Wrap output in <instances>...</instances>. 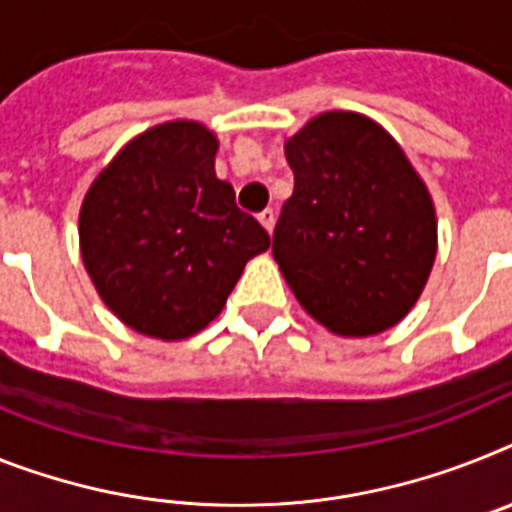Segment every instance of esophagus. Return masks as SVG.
Masks as SVG:
<instances>
[{
	"label": "esophagus",
	"mask_w": 512,
	"mask_h": 512,
	"mask_svg": "<svg viewBox=\"0 0 512 512\" xmlns=\"http://www.w3.org/2000/svg\"><path fill=\"white\" fill-rule=\"evenodd\" d=\"M257 221L263 223L265 231H268V234H270V231H273V226H276V213H273V210H270V208L263 210V213L257 216Z\"/></svg>",
	"instance_id": "obj_1"
}]
</instances>
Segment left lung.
Listing matches in <instances>:
<instances>
[{
  "mask_svg": "<svg viewBox=\"0 0 512 512\" xmlns=\"http://www.w3.org/2000/svg\"><path fill=\"white\" fill-rule=\"evenodd\" d=\"M294 195L273 257L312 320L336 336L393 328L419 302L437 257L435 203L385 127L322 111L286 143Z\"/></svg>",
  "mask_w": 512,
  "mask_h": 512,
  "instance_id": "8db88e82",
  "label": "left lung"
}]
</instances>
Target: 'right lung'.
I'll return each instance as SVG.
<instances>
[{"instance_id":"obj_1","label":"right lung","mask_w":512,"mask_h":512,"mask_svg":"<svg viewBox=\"0 0 512 512\" xmlns=\"http://www.w3.org/2000/svg\"><path fill=\"white\" fill-rule=\"evenodd\" d=\"M203 122L150 127L103 166L80 205V255L103 304L140 336L184 341L221 315L268 231L216 176Z\"/></svg>"}]
</instances>
